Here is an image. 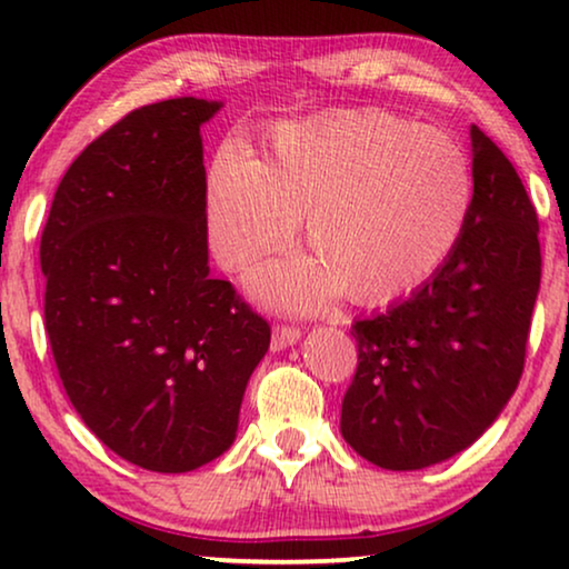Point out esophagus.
<instances>
[{
    "label": "esophagus",
    "mask_w": 569,
    "mask_h": 569,
    "mask_svg": "<svg viewBox=\"0 0 569 569\" xmlns=\"http://www.w3.org/2000/svg\"><path fill=\"white\" fill-rule=\"evenodd\" d=\"M300 326H292V323H277L274 326V333H271V349H284V347H292L295 341L300 339Z\"/></svg>",
    "instance_id": "esophagus-1"
}]
</instances>
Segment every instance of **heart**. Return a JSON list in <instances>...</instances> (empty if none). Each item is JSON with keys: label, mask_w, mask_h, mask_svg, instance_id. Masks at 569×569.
Wrapping results in <instances>:
<instances>
[{"label": "heart", "mask_w": 569, "mask_h": 569, "mask_svg": "<svg viewBox=\"0 0 569 569\" xmlns=\"http://www.w3.org/2000/svg\"><path fill=\"white\" fill-rule=\"evenodd\" d=\"M471 204L461 144L378 108L279 123L263 162L222 144L204 183L207 243L228 271L287 243L306 214L318 259L267 263L251 279L292 310L321 308L341 284L357 302L415 290L456 251Z\"/></svg>", "instance_id": "heart-1"}]
</instances>
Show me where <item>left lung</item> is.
Returning <instances> with one entry per match:
<instances>
[{
  "label": "left lung",
  "mask_w": 569,
  "mask_h": 569,
  "mask_svg": "<svg viewBox=\"0 0 569 569\" xmlns=\"http://www.w3.org/2000/svg\"><path fill=\"white\" fill-rule=\"evenodd\" d=\"M473 204L450 259L386 313L352 323L341 435L380 469L469 448L518 388L541 282L539 217L505 152L471 127Z\"/></svg>",
  "instance_id": "1"
}]
</instances>
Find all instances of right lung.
<instances>
[{
    "instance_id": "obj_1",
    "label": "right lung",
    "mask_w": 569,
    "mask_h": 569,
    "mask_svg": "<svg viewBox=\"0 0 569 569\" xmlns=\"http://www.w3.org/2000/svg\"><path fill=\"white\" fill-rule=\"evenodd\" d=\"M220 103L137 108L84 147L41 236L53 362L82 422L147 471L232 446L271 326L209 277L199 127Z\"/></svg>"
}]
</instances>
